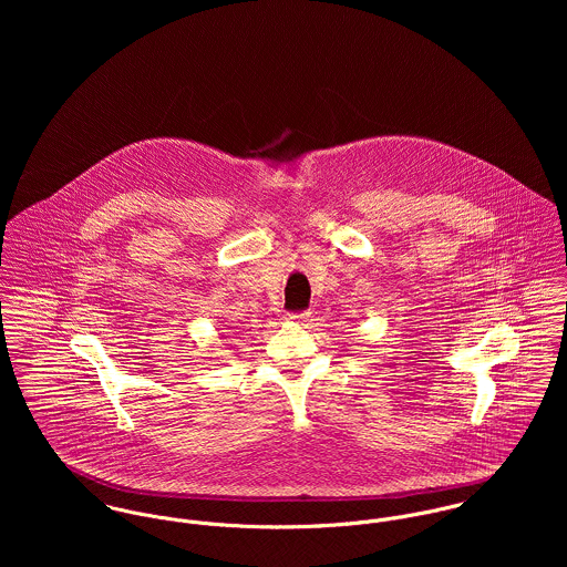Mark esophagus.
Segmentation results:
<instances>
[{"label":"esophagus","mask_w":567,"mask_h":567,"mask_svg":"<svg viewBox=\"0 0 567 567\" xmlns=\"http://www.w3.org/2000/svg\"><path fill=\"white\" fill-rule=\"evenodd\" d=\"M286 321H288V323L303 324L308 321V312H292V315H286Z\"/></svg>","instance_id":"obj_1"}]
</instances>
